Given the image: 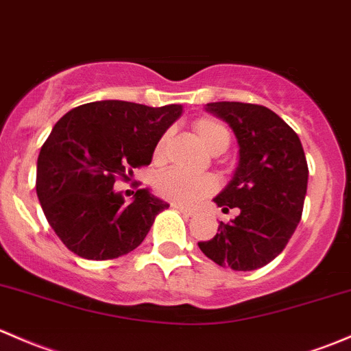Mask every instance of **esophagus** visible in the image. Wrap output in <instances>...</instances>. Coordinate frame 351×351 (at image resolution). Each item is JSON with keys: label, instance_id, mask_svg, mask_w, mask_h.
Returning <instances> with one entry per match:
<instances>
[{"label": "esophagus", "instance_id": "esophagus-1", "mask_svg": "<svg viewBox=\"0 0 351 351\" xmlns=\"http://www.w3.org/2000/svg\"><path fill=\"white\" fill-rule=\"evenodd\" d=\"M173 208L175 210H178V212H182L183 215H186V217H193L195 213V210H191V208H186V206H180V205H173Z\"/></svg>", "mask_w": 351, "mask_h": 351}]
</instances>
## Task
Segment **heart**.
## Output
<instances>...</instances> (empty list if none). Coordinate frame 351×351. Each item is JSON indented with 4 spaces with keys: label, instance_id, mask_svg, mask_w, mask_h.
<instances>
[{
    "label": "heart",
    "instance_id": "1",
    "mask_svg": "<svg viewBox=\"0 0 351 351\" xmlns=\"http://www.w3.org/2000/svg\"><path fill=\"white\" fill-rule=\"evenodd\" d=\"M195 132L204 143V146L212 153H222L227 149L230 143V134L222 123L212 117H200L193 123ZM166 143H168V132H165L154 147V158L161 160L165 154ZM217 180L212 176H193L178 169H168L161 173L156 180V191L165 200L171 202L173 205L193 206L198 202L212 195L217 190Z\"/></svg>",
    "mask_w": 351,
    "mask_h": 351
}]
</instances>
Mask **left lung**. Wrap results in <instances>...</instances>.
<instances>
[{
	"instance_id": "8db88e82",
	"label": "left lung",
	"mask_w": 351,
	"mask_h": 351,
	"mask_svg": "<svg viewBox=\"0 0 351 351\" xmlns=\"http://www.w3.org/2000/svg\"><path fill=\"white\" fill-rule=\"evenodd\" d=\"M205 109L237 138L234 178L213 202L239 215L220 222L215 237L198 247L222 267L254 271L282 252L300 223L308 188L304 149L296 132L264 106L210 102Z\"/></svg>"
}]
</instances>
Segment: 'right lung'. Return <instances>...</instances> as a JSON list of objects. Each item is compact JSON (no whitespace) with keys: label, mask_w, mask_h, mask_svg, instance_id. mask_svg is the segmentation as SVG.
<instances>
[{"label":"right lung","mask_w":351,"mask_h":351,"mask_svg":"<svg viewBox=\"0 0 351 351\" xmlns=\"http://www.w3.org/2000/svg\"><path fill=\"white\" fill-rule=\"evenodd\" d=\"M182 112L178 104L97 101L69 110L55 124L36 161V195L69 250L88 261H108L145 241L158 213L169 205L147 188L126 205L114 183L151 163L156 143Z\"/></svg>","instance_id":"right-lung-1"}]
</instances>
